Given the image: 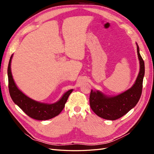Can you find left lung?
Wrapping results in <instances>:
<instances>
[{"mask_svg": "<svg viewBox=\"0 0 154 154\" xmlns=\"http://www.w3.org/2000/svg\"><path fill=\"white\" fill-rule=\"evenodd\" d=\"M137 44V52L140 63V70L133 86L119 95L109 97L100 91L91 90L89 101L94 112L105 119L116 120L120 118L137 105L142 94L144 75V63L139 53Z\"/></svg>", "mask_w": 154, "mask_h": 154, "instance_id": "8db88e82", "label": "left lung"}]
</instances>
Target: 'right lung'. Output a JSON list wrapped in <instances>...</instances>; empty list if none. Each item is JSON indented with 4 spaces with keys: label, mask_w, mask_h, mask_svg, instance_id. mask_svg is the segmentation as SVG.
I'll return each instance as SVG.
<instances>
[{
    "label": "right lung",
    "mask_w": 154,
    "mask_h": 154,
    "mask_svg": "<svg viewBox=\"0 0 154 154\" xmlns=\"http://www.w3.org/2000/svg\"><path fill=\"white\" fill-rule=\"evenodd\" d=\"M10 58L8 67V87L10 94L14 103L17 105L30 118L36 120H48L58 116L65 107L69 96L72 92L71 89L66 92L59 101L53 104L40 103L31 99L18 89L13 80L11 71Z\"/></svg>",
    "instance_id": "obj_1"
}]
</instances>
